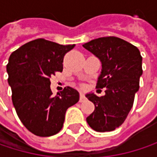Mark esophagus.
I'll return each mask as SVG.
<instances>
[{"label": "esophagus", "mask_w": 157, "mask_h": 157, "mask_svg": "<svg viewBox=\"0 0 157 157\" xmlns=\"http://www.w3.org/2000/svg\"><path fill=\"white\" fill-rule=\"evenodd\" d=\"M85 99H86V98H85V95H84V94H82V93H80V102H83Z\"/></svg>", "instance_id": "1"}]
</instances>
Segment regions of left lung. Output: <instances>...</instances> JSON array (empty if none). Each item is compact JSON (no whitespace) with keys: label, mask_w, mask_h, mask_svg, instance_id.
<instances>
[{"label":"left lung","mask_w":157,"mask_h":157,"mask_svg":"<svg viewBox=\"0 0 157 157\" xmlns=\"http://www.w3.org/2000/svg\"><path fill=\"white\" fill-rule=\"evenodd\" d=\"M82 46L100 60L102 71L96 87L105 88V94L101 97L86 94L94 105V111L86 121L94 131H113L124 122L139 90L143 75L140 52L130 43L113 36L94 39Z\"/></svg>","instance_id":"8db88e82"}]
</instances>
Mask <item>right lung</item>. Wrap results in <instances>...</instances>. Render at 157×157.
I'll return each mask as SVG.
<instances>
[{"label": "right lung", "instance_id": "add662e5", "mask_svg": "<svg viewBox=\"0 0 157 157\" xmlns=\"http://www.w3.org/2000/svg\"><path fill=\"white\" fill-rule=\"evenodd\" d=\"M74 47L36 39L10 55L7 73L13 104L21 122L35 136L46 137L59 133L66 110L79 101L75 88L67 86L53 96L50 87V77L63 71L64 54Z\"/></svg>", "mask_w": 157, "mask_h": 157}]
</instances>
